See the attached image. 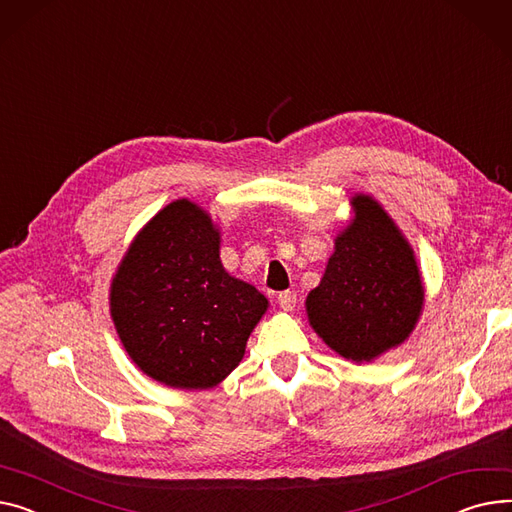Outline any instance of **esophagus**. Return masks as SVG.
Returning <instances> with one entry per match:
<instances>
[{
	"label": "esophagus",
	"mask_w": 512,
	"mask_h": 512,
	"mask_svg": "<svg viewBox=\"0 0 512 512\" xmlns=\"http://www.w3.org/2000/svg\"><path fill=\"white\" fill-rule=\"evenodd\" d=\"M278 304L282 306V311H286V313L294 311V306H296V294L290 292V290L280 292V294H278Z\"/></svg>",
	"instance_id": "1"
}]
</instances>
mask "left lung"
Instances as JSON below:
<instances>
[{"mask_svg":"<svg viewBox=\"0 0 512 512\" xmlns=\"http://www.w3.org/2000/svg\"><path fill=\"white\" fill-rule=\"evenodd\" d=\"M352 218L333 238L321 284L306 296L313 331L342 358L362 364L399 348L424 311L416 253L381 203L350 197Z\"/></svg>","mask_w":512,"mask_h":512,"instance_id":"obj_1","label":"left lung"}]
</instances>
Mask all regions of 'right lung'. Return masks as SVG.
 I'll return each instance as SVG.
<instances>
[{"mask_svg": "<svg viewBox=\"0 0 512 512\" xmlns=\"http://www.w3.org/2000/svg\"><path fill=\"white\" fill-rule=\"evenodd\" d=\"M220 243L210 212L183 197L140 228L117 265L111 319L127 356L156 383L220 385L269 309L255 286L224 269Z\"/></svg>", "mask_w": 512, "mask_h": 512, "instance_id": "1", "label": "right lung"}]
</instances>
